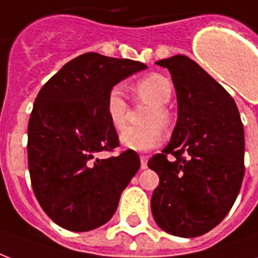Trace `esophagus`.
<instances>
[{
    "instance_id": "esophagus-1",
    "label": "esophagus",
    "mask_w": 258,
    "mask_h": 258,
    "mask_svg": "<svg viewBox=\"0 0 258 258\" xmlns=\"http://www.w3.org/2000/svg\"><path fill=\"white\" fill-rule=\"evenodd\" d=\"M140 159H141V168H142V170H145V168L148 167V157L141 156Z\"/></svg>"
}]
</instances>
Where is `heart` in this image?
I'll list each match as a JSON object with an SVG mask.
<instances>
[{"mask_svg":"<svg viewBox=\"0 0 258 258\" xmlns=\"http://www.w3.org/2000/svg\"><path fill=\"white\" fill-rule=\"evenodd\" d=\"M134 92L140 101L151 105L144 118L145 127H128L120 135V142L127 149L145 152L153 149L163 141V130L171 125V113L167 105L173 95V85L164 76L151 73L134 84ZM106 114L116 130H121L128 118V103L121 91L112 88L106 96Z\"/></svg>","mask_w":258,"mask_h":258,"instance_id":"obj_1","label":"heart"}]
</instances>
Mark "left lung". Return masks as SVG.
<instances>
[{
	"label": "left lung",
	"instance_id": "8db88e82",
	"mask_svg": "<svg viewBox=\"0 0 258 258\" xmlns=\"http://www.w3.org/2000/svg\"><path fill=\"white\" fill-rule=\"evenodd\" d=\"M156 63L171 74L178 120L170 144L148 162L160 179L152 214L163 231L195 238L218 225L236 200L244 175L243 124L232 96L195 60L177 55Z\"/></svg>",
	"mask_w": 258,
	"mask_h": 258
}]
</instances>
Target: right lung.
Listing matches in <instances>:
<instances>
[{"label":"right lung","mask_w":258,"mask_h":258,"mask_svg":"<svg viewBox=\"0 0 258 258\" xmlns=\"http://www.w3.org/2000/svg\"><path fill=\"white\" fill-rule=\"evenodd\" d=\"M146 64L87 52L53 74L38 92L29 118L31 186L59 227L84 232L106 224L120 195L140 170L137 152L112 153L118 135L106 114V96Z\"/></svg>","instance_id":"obj_1"}]
</instances>
